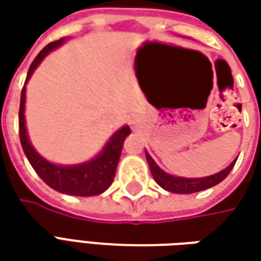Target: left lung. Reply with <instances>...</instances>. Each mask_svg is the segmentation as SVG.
I'll return each mask as SVG.
<instances>
[{
    "label": "left lung",
    "mask_w": 261,
    "mask_h": 261,
    "mask_svg": "<svg viewBox=\"0 0 261 261\" xmlns=\"http://www.w3.org/2000/svg\"><path fill=\"white\" fill-rule=\"evenodd\" d=\"M146 161H148V166L151 170V174L154 177L158 185L161 186L163 189H166L171 193H180V195H189V193H196V192H200V190H205L209 189L212 186L221 183L226 175L231 173L232 167L236 166V161H232L229 167H226L225 170L219 171L214 175H209V177H202V178H185V177H174V175H170L164 173L160 167L156 166L155 161L151 158V155L145 152Z\"/></svg>",
    "instance_id": "8db88e82"
}]
</instances>
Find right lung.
I'll return each instance as SVG.
<instances>
[{
	"mask_svg": "<svg viewBox=\"0 0 261 261\" xmlns=\"http://www.w3.org/2000/svg\"><path fill=\"white\" fill-rule=\"evenodd\" d=\"M64 39H59L55 42H50L45 46L39 55L36 56L35 61L29 68L25 83L32 76L37 65L42 62L50 50L62 45ZM24 103H25V86L21 90V98H20V110H18V134H20V142L23 146L25 156L29 163L35 168V171L39 177L45 181L46 185L52 189H55L61 193L74 196H95L103 193L109 186L112 185L116 174V167L120 158V152L123 148L125 138L130 134L129 126H123L119 129L115 135L110 138V141L105 146L103 152L94 160L88 161L86 164L80 166L62 167L50 164L46 161L43 156H40L32 146L27 132H25L24 120Z\"/></svg>",
	"mask_w": 261,
	"mask_h": 261,
	"instance_id": "add662e5",
	"label": "right lung"
}]
</instances>
